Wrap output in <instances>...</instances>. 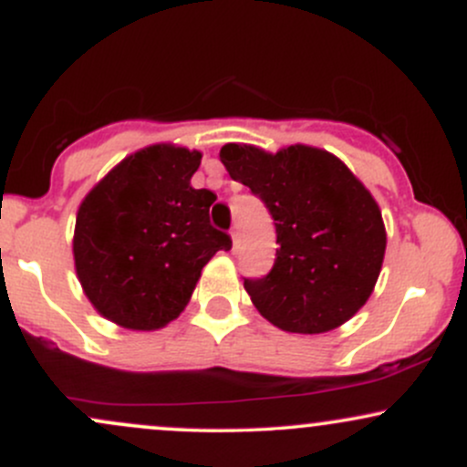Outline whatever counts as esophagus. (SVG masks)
<instances>
[{
  "instance_id": "esophagus-1",
  "label": "esophagus",
  "mask_w": 467,
  "mask_h": 467,
  "mask_svg": "<svg viewBox=\"0 0 467 467\" xmlns=\"http://www.w3.org/2000/svg\"><path fill=\"white\" fill-rule=\"evenodd\" d=\"M230 239H233V250H237V245H239V233H237V230H230Z\"/></svg>"
}]
</instances>
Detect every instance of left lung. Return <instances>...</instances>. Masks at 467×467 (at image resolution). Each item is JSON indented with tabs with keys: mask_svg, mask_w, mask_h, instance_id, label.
<instances>
[{
	"mask_svg": "<svg viewBox=\"0 0 467 467\" xmlns=\"http://www.w3.org/2000/svg\"><path fill=\"white\" fill-rule=\"evenodd\" d=\"M219 158L275 219L270 275L244 278L259 314L289 334H325L356 316L387 250L382 213L362 182L336 155L307 144L267 153L230 142Z\"/></svg>",
	"mask_w": 467,
	"mask_h": 467,
	"instance_id": "8db88e82",
	"label": "left lung"
}]
</instances>
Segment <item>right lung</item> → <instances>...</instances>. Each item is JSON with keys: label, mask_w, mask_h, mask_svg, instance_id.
Here are the masks:
<instances>
[{"label": "right lung", "mask_w": 467, "mask_h": 467, "mask_svg": "<svg viewBox=\"0 0 467 467\" xmlns=\"http://www.w3.org/2000/svg\"><path fill=\"white\" fill-rule=\"evenodd\" d=\"M202 153L153 144L127 155L80 202L74 267L111 323L162 329L184 312L202 267L233 241L208 222L215 192L192 189Z\"/></svg>", "instance_id": "add662e5"}]
</instances>
